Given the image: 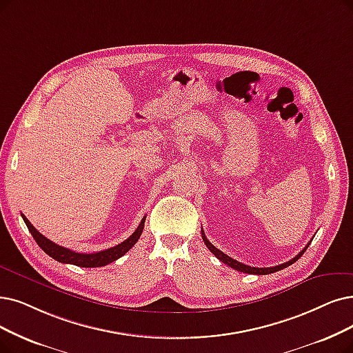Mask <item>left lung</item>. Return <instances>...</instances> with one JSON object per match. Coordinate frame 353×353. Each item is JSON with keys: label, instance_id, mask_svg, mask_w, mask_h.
<instances>
[{"label": "left lung", "instance_id": "8db88e82", "mask_svg": "<svg viewBox=\"0 0 353 353\" xmlns=\"http://www.w3.org/2000/svg\"><path fill=\"white\" fill-rule=\"evenodd\" d=\"M201 234H203V241H204L205 246L210 249V252L213 253V255H214L217 259H220L223 263H225L228 266L233 268V270H236V271H239V272L255 274V275H266V274H272V272H276V271L284 270V268H287V266L292 265L295 261H299V259L303 256V253L305 252V249L308 248V245H310V243H308V245H307V246H305V248L299 253L297 256L292 258L291 261H288V262H285V263H281V265H278V266H272V268H255V266L245 265V263H242V262H237L236 259H233V258L228 256V255H225V253H223V252H221V250H219L214 245H211V243L208 242V239L205 237L204 232H201Z\"/></svg>", "mask_w": 353, "mask_h": 353}]
</instances>
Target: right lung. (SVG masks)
<instances>
[{"label":"right lung","instance_id":"right-lung-1","mask_svg":"<svg viewBox=\"0 0 353 353\" xmlns=\"http://www.w3.org/2000/svg\"><path fill=\"white\" fill-rule=\"evenodd\" d=\"M21 217H23L26 225H27V229H29V232L32 233L36 243L41 249H43V252L48 253L50 258H53L54 261H58V262H62V263H72V265H77V266H81V268L105 266L111 262L117 261L123 255H125V253H128L134 246V243L139 241L140 234H142V232H143L145 220H146V216H145L142 219V221H140V224L137 225V229L133 232V234L129 239H125V241L121 242L120 245H116L114 248H110V249H105V250H101V252H95V253H79V252H74V250L53 243L52 241H49L48 237H45L43 234L39 233L33 228V224L26 219V216L21 214Z\"/></svg>","mask_w":353,"mask_h":353}]
</instances>
